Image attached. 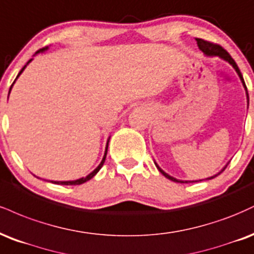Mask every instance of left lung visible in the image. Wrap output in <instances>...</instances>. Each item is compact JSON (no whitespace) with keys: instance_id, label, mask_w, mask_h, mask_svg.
Segmentation results:
<instances>
[{"instance_id":"8db88e82","label":"left lung","mask_w":254,"mask_h":254,"mask_svg":"<svg viewBox=\"0 0 254 254\" xmlns=\"http://www.w3.org/2000/svg\"><path fill=\"white\" fill-rule=\"evenodd\" d=\"M196 41H197V46H198V49L201 50L202 52H203L205 56H217V57H220V58H222L223 61L228 62L229 64H231L232 66H233V67L235 68V71H237V73L239 74V77H240L241 82H243L244 88H245V90H246V95H247V103H249V92H247V88H246V84H245V80H244V78H243V74H241L240 70H239V67H238V65H237V63H235V62H234V59L232 58L231 56H229V53L227 52V51H226L225 49H223L222 46H220V45L214 44V43H210V41H205V40H203V39L196 38ZM154 164H156V163H154ZM156 166H157V169L159 170V171H160V174L164 175V176H165L166 178H169V180H170V181H172V182H177V183H188V182H197V181H180V180H176V178L171 177V176L166 174V172H164L163 170L160 169L159 166L157 165V164H156ZM226 168H227V165H226L225 168H223V169L221 170V171L219 172V174H217V175H214V176H211V177L207 178V180H211V178H214V177H216V176H219V175L221 174V172H222L223 170H225Z\"/></svg>"}]
</instances>
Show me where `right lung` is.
I'll list each match as a JSON object with an SVG mask.
<instances>
[{"instance_id": "add662e5", "label": "right lung", "mask_w": 254, "mask_h": 254, "mask_svg": "<svg viewBox=\"0 0 254 254\" xmlns=\"http://www.w3.org/2000/svg\"><path fill=\"white\" fill-rule=\"evenodd\" d=\"M47 49H49V47H44V49H40L39 51H37V52H35V55H37V53H40V52H44V51H46ZM32 62V59H29L28 62H27V64L25 65V66H23L22 68H21V71L19 72V74H17V77L20 76L21 73H22V71L25 70V67L27 66V65L29 64V63ZM16 77V78H17ZM16 80V79H15ZM15 80L13 82V84L10 85V89H9V92H10V90H11V88H13V85H14V83H15ZM108 142H109V139H108V141H107V146H106V152H104V156H103V159H102V162L100 163V165L97 166L96 169L94 170V171L91 172V174H89L88 176H86V177H82V178H79V180H76V181H67V182H57V181H51L52 182V183H55V184H61V186H79V184H83V183H85V182H88L89 180H91L92 177H94L95 175L97 174L98 171H100V169L102 168L103 166V164H104V160H106V157H107V151H108Z\"/></svg>"}]
</instances>
